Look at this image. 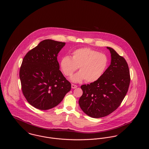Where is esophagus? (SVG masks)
I'll return each mask as SVG.
<instances>
[{
	"label": "esophagus",
	"instance_id": "1",
	"mask_svg": "<svg viewBox=\"0 0 149 149\" xmlns=\"http://www.w3.org/2000/svg\"><path fill=\"white\" fill-rule=\"evenodd\" d=\"M78 87V86L77 85H75V84H71V88H72V89H75V88H77Z\"/></svg>",
	"mask_w": 149,
	"mask_h": 149
}]
</instances>
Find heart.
<instances>
[{
    "mask_svg": "<svg viewBox=\"0 0 149 149\" xmlns=\"http://www.w3.org/2000/svg\"><path fill=\"white\" fill-rule=\"evenodd\" d=\"M108 58L103 53L89 47H82L74 50L71 57L65 56L60 62L61 70L66 77H70L78 68L80 71L71 77L74 82L85 79L88 83L98 80L105 71Z\"/></svg>",
    "mask_w": 149,
    "mask_h": 149,
    "instance_id": "obj_1",
    "label": "heart"
}]
</instances>
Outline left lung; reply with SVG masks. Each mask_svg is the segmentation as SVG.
I'll use <instances>...</instances> for the list:
<instances>
[{
  "mask_svg": "<svg viewBox=\"0 0 149 149\" xmlns=\"http://www.w3.org/2000/svg\"><path fill=\"white\" fill-rule=\"evenodd\" d=\"M111 63L101 77L90 84L81 86L83 95L79 104L82 111L93 118L103 117L112 113L125 97L130 83L127 63L113 49Z\"/></svg>",
  "mask_w": 149,
  "mask_h": 149,
  "instance_id": "left-lung-1",
  "label": "left lung"
}]
</instances>
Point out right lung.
Instances as JSON below:
<instances>
[{
    "instance_id": "obj_1",
    "label": "right lung",
    "mask_w": 149,
    "mask_h": 149,
    "mask_svg": "<svg viewBox=\"0 0 149 149\" xmlns=\"http://www.w3.org/2000/svg\"><path fill=\"white\" fill-rule=\"evenodd\" d=\"M65 43L45 40L24 56L19 70L23 95L40 110L57 106L71 90V83L59 70L57 54Z\"/></svg>"
}]
</instances>
